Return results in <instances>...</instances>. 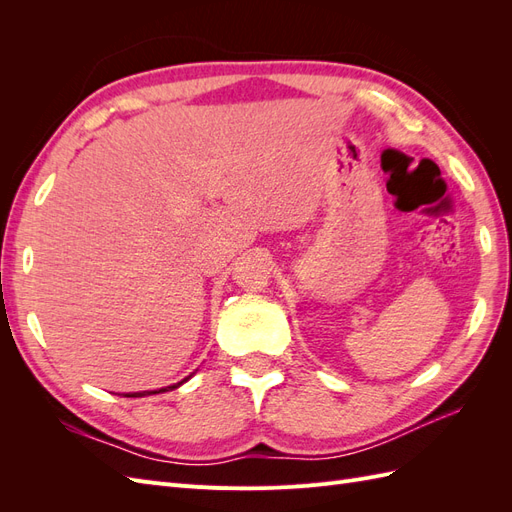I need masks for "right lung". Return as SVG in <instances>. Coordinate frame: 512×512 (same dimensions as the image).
Wrapping results in <instances>:
<instances>
[{
	"label": "right lung",
	"instance_id": "1",
	"mask_svg": "<svg viewBox=\"0 0 512 512\" xmlns=\"http://www.w3.org/2000/svg\"><path fill=\"white\" fill-rule=\"evenodd\" d=\"M188 378H190V376H188ZM188 378H185V380H188ZM185 380H181V382H177V384H173V386H168V389H170V391L177 389V386H181ZM160 391H166V389H160ZM160 391H143V393H132V395H126V397H145V395H156V393H160Z\"/></svg>",
	"mask_w": 512,
	"mask_h": 512
}]
</instances>
